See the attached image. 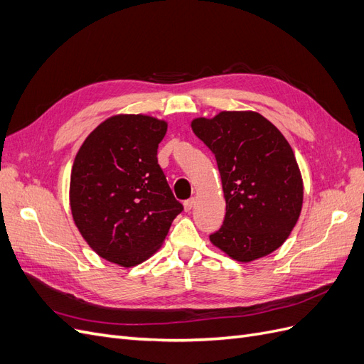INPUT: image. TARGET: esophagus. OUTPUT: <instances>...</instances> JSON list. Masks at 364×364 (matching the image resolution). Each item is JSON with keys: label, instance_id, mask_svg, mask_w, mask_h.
Here are the masks:
<instances>
[{"label": "esophagus", "instance_id": "1", "mask_svg": "<svg viewBox=\"0 0 364 364\" xmlns=\"http://www.w3.org/2000/svg\"><path fill=\"white\" fill-rule=\"evenodd\" d=\"M194 205H196V199H188V200H185V202H183L185 211H186V213H190L191 209L194 208Z\"/></svg>", "mask_w": 364, "mask_h": 364}]
</instances>
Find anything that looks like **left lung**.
Here are the masks:
<instances>
[{
  "mask_svg": "<svg viewBox=\"0 0 364 364\" xmlns=\"http://www.w3.org/2000/svg\"><path fill=\"white\" fill-rule=\"evenodd\" d=\"M191 129L215 155L226 215L211 243L240 262L269 255L289 238L304 200L293 149L267 118L222 111L194 118Z\"/></svg>",
  "mask_w": 364,
  "mask_h": 364,
  "instance_id": "obj_1",
  "label": "left lung"
}]
</instances>
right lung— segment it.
I'll use <instances>...</instances> for the list:
<instances>
[{
    "label": "right lung",
    "instance_id": "right-lung-1",
    "mask_svg": "<svg viewBox=\"0 0 364 364\" xmlns=\"http://www.w3.org/2000/svg\"><path fill=\"white\" fill-rule=\"evenodd\" d=\"M167 126L150 115H114L87 135L73 164L74 223L98 257L121 267L150 258L183 209L156 158Z\"/></svg>",
    "mask_w": 364,
    "mask_h": 364
}]
</instances>
